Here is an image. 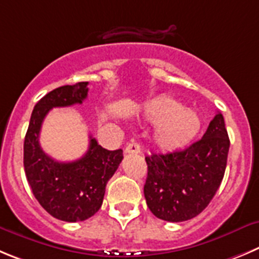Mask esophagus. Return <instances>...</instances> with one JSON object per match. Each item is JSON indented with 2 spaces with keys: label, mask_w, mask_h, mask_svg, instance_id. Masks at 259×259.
Masks as SVG:
<instances>
[{
  "label": "esophagus",
  "mask_w": 259,
  "mask_h": 259,
  "mask_svg": "<svg viewBox=\"0 0 259 259\" xmlns=\"http://www.w3.org/2000/svg\"><path fill=\"white\" fill-rule=\"evenodd\" d=\"M141 146H139L137 142H132V143L127 144L126 148H125V153H141Z\"/></svg>",
  "instance_id": "obj_1"
}]
</instances>
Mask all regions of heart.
Here are the masks:
<instances>
[{
	"label": "heart",
	"instance_id": "1",
	"mask_svg": "<svg viewBox=\"0 0 259 259\" xmlns=\"http://www.w3.org/2000/svg\"><path fill=\"white\" fill-rule=\"evenodd\" d=\"M144 118L157 125L154 143L167 151L192 142L202 127V118L195 111L184 108L180 101L168 96L148 101L144 106Z\"/></svg>",
	"mask_w": 259,
	"mask_h": 259
}]
</instances>
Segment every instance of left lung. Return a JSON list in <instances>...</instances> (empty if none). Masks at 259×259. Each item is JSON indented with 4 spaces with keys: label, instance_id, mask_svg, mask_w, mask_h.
Returning a JSON list of instances; mask_svg holds the SVG:
<instances>
[{
    "label": "left lung",
    "instance_id": "obj_1",
    "mask_svg": "<svg viewBox=\"0 0 259 259\" xmlns=\"http://www.w3.org/2000/svg\"><path fill=\"white\" fill-rule=\"evenodd\" d=\"M229 147L224 116L217 112L202 139L188 148L147 156L144 197L152 213L170 222L198 216L221 185Z\"/></svg>",
    "mask_w": 259,
    "mask_h": 259
}]
</instances>
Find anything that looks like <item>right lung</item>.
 Here are the masks:
<instances>
[{
    "instance_id": "obj_1",
    "label": "right lung",
    "mask_w": 259,
    "mask_h": 259,
    "mask_svg": "<svg viewBox=\"0 0 259 259\" xmlns=\"http://www.w3.org/2000/svg\"><path fill=\"white\" fill-rule=\"evenodd\" d=\"M88 96V81L53 89L40 98L31 112L24 141V170L35 199L55 219L84 221L101 208L107 181L122 161V149L107 151L91 137L81 158L59 162L43 152L39 133L53 107L81 103Z\"/></svg>"
}]
</instances>
